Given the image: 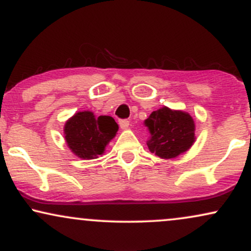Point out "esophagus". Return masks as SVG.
<instances>
[{"label":"esophagus","mask_w":251,"mask_h":251,"mask_svg":"<svg viewBox=\"0 0 251 251\" xmlns=\"http://www.w3.org/2000/svg\"><path fill=\"white\" fill-rule=\"evenodd\" d=\"M119 125H120V127H122V129H126V128H128L129 122L128 120H120Z\"/></svg>","instance_id":"1"}]
</instances>
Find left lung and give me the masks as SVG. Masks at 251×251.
I'll use <instances>...</instances> for the list:
<instances>
[{"instance_id":"obj_1","label":"left lung","mask_w":251,"mask_h":251,"mask_svg":"<svg viewBox=\"0 0 251 251\" xmlns=\"http://www.w3.org/2000/svg\"><path fill=\"white\" fill-rule=\"evenodd\" d=\"M145 125L151 133L148 140L149 150L162 159H172L183 154L196 140L195 120L188 112L164 106L150 114Z\"/></svg>"}]
</instances>
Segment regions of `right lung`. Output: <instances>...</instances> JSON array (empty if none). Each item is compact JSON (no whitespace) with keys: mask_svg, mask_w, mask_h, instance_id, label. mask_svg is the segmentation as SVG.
<instances>
[{"mask_svg":"<svg viewBox=\"0 0 251 251\" xmlns=\"http://www.w3.org/2000/svg\"><path fill=\"white\" fill-rule=\"evenodd\" d=\"M119 126L109 116L96 117L93 112H77L65 124L67 146L81 159H96L116 137Z\"/></svg>","mask_w":251,"mask_h":251,"instance_id":"obj_1","label":"right lung"}]
</instances>
